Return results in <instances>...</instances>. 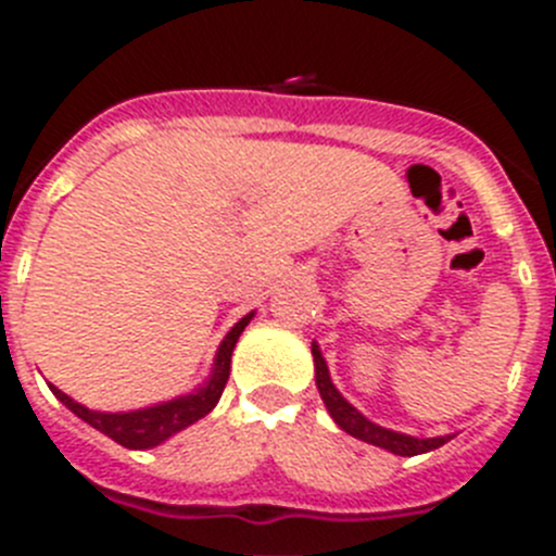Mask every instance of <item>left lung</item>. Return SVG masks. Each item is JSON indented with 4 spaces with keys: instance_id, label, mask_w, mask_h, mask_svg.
Instances as JSON below:
<instances>
[{
    "instance_id": "left-lung-1",
    "label": "left lung",
    "mask_w": 556,
    "mask_h": 556,
    "mask_svg": "<svg viewBox=\"0 0 556 556\" xmlns=\"http://www.w3.org/2000/svg\"><path fill=\"white\" fill-rule=\"evenodd\" d=\"M312 356H314V381H317V390H320L323 404L326 409L331 412L333 424L339 426L342 431H348L351 437L356 440H365V443L378 445V448L392 451L397 456H417V454H426V451H434L440 445H445L451 440V434L445 437H409V434H401V431H392L384 429V426H376L372 420H367L356 406H351L345 397L339 395V390L333 387L331 381V372H328L326 358H323L320 348L312 345Z\"/></svg>"
}]
</instances>
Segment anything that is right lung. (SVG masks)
<instances>
[{"mask_svg":"<svg viewBox=\"0 0 556 556\" xmlns=\"http://www.w3.org/2000/svg\"><path fill=\"white\" fill-rule=\"evenodd\" d=\"M250 320H253V312L236 323V326L228 331V337L223 339V345H219L217 358H214V370H211L208 381H205L203 387H198L194 392H189V395H180L175 397V401H166V404H155L136 412H94V409H88V406L77 404V401H72V397H68L66 392L58 390V387L49 384V390L55 392L58 401L75 412L80 420H86L88 426H94L97 431L111 437L113 443H119L132 451L155 448V445L169 440L172 434H178V431L186 429V426L198 424L200 417H205L214 406H217L219 395H223L230 376V353H233L236 339L242 337L244 326H248Z\"/></svg>","mask_w":556,"mask_h":556,"instance_id":"obj_1","label":"right lung"}]
</instances>
